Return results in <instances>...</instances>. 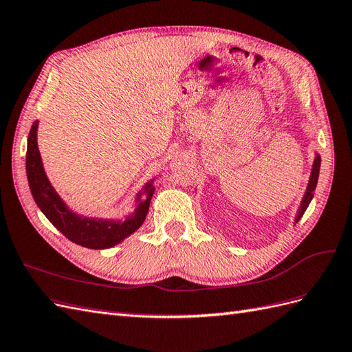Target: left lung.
Returning a JSON list of instances; mask_svg holds the SVG:
<instances>
[{
    "instance_id": "1",
    "label": "left lung",
    "mask_w": 352,
    "mask_h": 352,
    "mask_svg": "<svg viewBox=\"0 0 352 352\" xmlns=\"http://www.w3.org/2000/svg\"><path fill=\"white\" fill-rule=\"evenodd\" d=\"M320 166H321V157H320V154H316V156H315V160H314L312 173H310V178H309L307 189H306V193H305V196H303V199H301L300 208H298V213H297V217H296V223H297L298 220L301 219V216L305 214L306 208L309 207L310 201H312V198H314V190L316 189L318 175H320Z\"/></svg>"
}]
</instances>
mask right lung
Listing matches in <instances>:
<instances>
[{
	"label": "right lung",
	"mask_w": 352,
	"mask_h": 352,
	"mask_svg": "<svg viewBox=\"0 0 352 352\" xmlns=\"http://www.w3.org/2000/svg\"><path fill=\"white\" fill-rule=\"evenodd\" d=\"M37 127L38 121L31 126L28 135L27 177L32 198L42 210V213L49 219V222L70 241L88 249H108L132 235L144 223L146 213H148L150 201L154 193L153 179L136 195L138 207L135 213L129 216L124 222L84 217L73 213L58 193L54 190L46 177L37 146Z\"/></svg>",
	"instance_id": "add662e5"
}]
</instances>
